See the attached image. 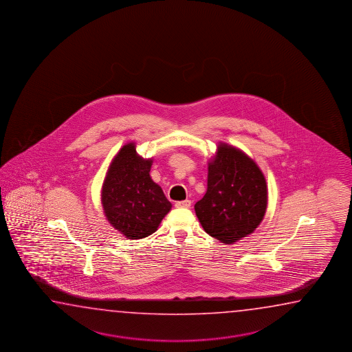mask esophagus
Masks as SVG:
<instances>
[{"label": "esophagus", "instance_id": "34e87169", "mask_svg": "<svg viewBox=\"0 0 352 352\" xmlns=\"http://www.w3.org/2000/svg\"><path fill=\"white\" fill-rule=\"evenodd\" d=\"M175 206L176 207H188L191 206V201L190 200H184V201H177L176 204H175Z\"/></svg>", "mask_w": 352, "mask_h": 352}]
</instances>
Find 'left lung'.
<instances>
[{
    "instance_id": "8db88e82",
    "label": "left lung",
    "mask_w": 352,
    "mask_h": 352,
    "mask_svg": "<svg viewBox=\"0 0 352 352\" xmlns=\"http://www.w3.org/2000/svg\"><path fill=\"white\" fill-rule=\"evenodd\" d=\"M267 207L261 170L243 152L221 144L208 164L207 191L195 211L204 230L222 243L254 232Z\"/></svg>"
}]
</instances>
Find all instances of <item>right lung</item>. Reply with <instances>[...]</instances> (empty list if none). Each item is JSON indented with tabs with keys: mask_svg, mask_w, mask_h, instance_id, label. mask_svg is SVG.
I'll return each mask as SVG.
<instances>
[{
	"mask_svg": "<svg viewBox=\"0 0 352 352\" xmlns=\"http://www.w3.org/2000/svg\"><path fill=\"white\" fill-rule=\"evenodd\" d=\"M152 160L136 153L133 144L124 145L111 164L102 187L104 214L127 239L153 234L171 210L162 188L150 177Z\"/></svg>",
	"mask_w": 352,
	"mask_h": 352,
	"instance_id": "obj_1",
	"label": "right lung"
}]
</instances>
